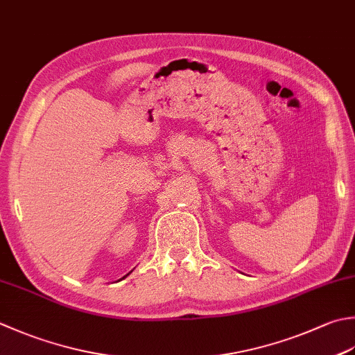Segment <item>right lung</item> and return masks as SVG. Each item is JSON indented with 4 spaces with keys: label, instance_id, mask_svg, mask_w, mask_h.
<instances>
[{
    "label": "right lung",
    "instance_id": "obj_1",
    "mask_svg": "<svg viewBox=\"0 0 355 355\" xmlns=\"http://www.w3.org/2000/svg\"><path fill=\"white\" fill-rule=\"evenodd\" d=\"M130 272H132V270H130ZM130 272H129V274H130ZM129 274H128V275H129ZM128 275H124V277H123V279H126V277H128Z\"/></svg>",
    "mask_w": 355,
    "mask_h": 355
}]
</instances>
